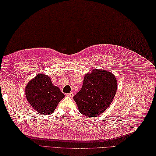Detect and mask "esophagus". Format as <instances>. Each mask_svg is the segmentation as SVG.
Returning <instances> with one entry per match:
<instances>
[{
	"instance_id": "1",
	"label": "esophagus",
	"mask_w": 156,
	"mask_h": 156,
	"mask_svg": "<svg viewBox=\"0 0 156 156\" xmlns=\"http://www.w3.org/2000/svg\"><path fill=\"white\" fill-rule=\"evenodd\" d=\"M73 95H74V94H73V92H71L70 93H68V94H67V96H68L69 97H73Z\"/></svg>"
}]
</instances>
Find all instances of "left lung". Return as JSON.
Instances as JSON below:
<instances>
[{
    "label": "left lung",
    "instance_id": "obj_1",
    "mask_svg": "<svg viewBox=\"0 0 156 156\" xmlns=\"http://www.w3.org/2000/svg\"><path fill=\"white\" fill-rule=\"evenodd\" d=\"M116 90V77L108 71L95 69L89 75H85L82 89L73 99L80 113L95 118L111 104Z\"/></svg>",
    "mask_w": 156,
    "mask_h": 156
}]
</instances>
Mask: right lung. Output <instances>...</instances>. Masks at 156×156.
I'll return each instance as SVG.
<instances>
[{"mask_svg": "<svg viewBox=\"0 0 156 156\" xmlns=\"http://www.w3.org/2000/svg\"><path fill=\"white\" fill-rule=\"evenodd\" d=\"M26 96L29 103L40 114H51L65 97L46 74H39L28 83Z\"/></svg>", "mask_w": 156, "mask_h": 156, "instance_id": "right-lung-1", "label": "right lung"}]
</instances>
